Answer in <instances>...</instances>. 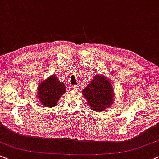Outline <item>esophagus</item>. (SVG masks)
<instances>
[{
    "mask_svg": "<svg viewBox=\"0 0 159 159\" xmlns=\"http://www.w3.org/2000/svg\"><path fill=\"white\" fill-rule=\"evenodd\" d=\"M69 89H70V90H79V86H78V85H70V86H69Z\"/></svg>",
    "mask_w": 159,
    "mask_h": 159,
    "instance_id": "34e87169",
    "label": "esophagus"
}]
</instances>
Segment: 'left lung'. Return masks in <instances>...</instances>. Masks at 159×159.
<instances>
[{
    "mask_svg": "<svg viewBox=\"0 0 159 159\" xmlns=\"http://www.w3.org/2000/svg\"><path fill=\"white\" fill-rule=\"evenodd\" d=\"M83 94L91 109L97 112L111 106L114 97L112 84L102 75H96L83 90Z\"/></svg>",
    "mask_w": 159,
    "mask_h": 159,
    "instance_id": "1",
    "label": "left lung"
}]
</instances>
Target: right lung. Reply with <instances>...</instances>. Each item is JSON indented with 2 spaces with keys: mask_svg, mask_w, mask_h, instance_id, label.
I'll return each mask as SVG.
<instances>
[{
  "mask_svg": "<svg viewBox=\"0 0 159 159\" xmlns=\"http://www.w3.org/2000/svg\"><path fill=\"white\" fill-rule=\"evenodd\" d=\"M66 86L57 77L52 75L39 84L38 97L40 102L47 107H54L66 92Z\"/></svg>",
  "mask_w": 159,
  "mask_h": 159,
  "instance_id": "obj_1",
  "label": "right lung"
}]
</instances>
